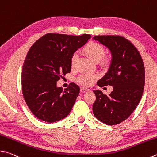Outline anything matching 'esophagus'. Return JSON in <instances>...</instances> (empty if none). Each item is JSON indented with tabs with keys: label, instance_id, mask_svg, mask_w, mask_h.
<instances>
[{
	"label": "esophagus",
	"instance_id": "1",
	"mask_svg": "<svg viewBox=\"0 0 157 157\" xmlns=\"http://www.w3.org/2000/svg\"><path fill=\"white\" fill-rule=\"evenodd\" d=\"M80 90L82 91H88V90H90L89 88H88L86 87H84V86H81L80 87Z\"/></svg>",
	"mask_w": 157,
	"mask_h": 157
}]
</instances>
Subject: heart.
<instances>
[{
    "label": "heart",
    "instance_id": "heart-1",
    "mask_svg": "<svg viewBox=\"0 0 157 157\" xmlns=\"http://www.w3.org/2000/svg\"><path fill=\"white\" fill-rule=\"evenodd\" d=\"M85 53L95 62H99L101 59V64L102 66H108L109 64V59L106 57L105 55V49L101 44L98 42L90 41L85 45L84 49ZM78 54L77 53H73L71 57V66L72 68H75L76 66L77 60H78ZM98 75L96 74H91L88 73H83L77 78V81L82 84L89 86L93 83V82L98 78Z\"/></svg>",
    "mask_w": 157,
    "mask_h": 157
}]
</instances>
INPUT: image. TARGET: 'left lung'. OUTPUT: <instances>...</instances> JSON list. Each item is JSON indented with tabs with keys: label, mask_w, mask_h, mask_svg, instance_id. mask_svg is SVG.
Returning <instances> with one entry per match:
<instances>
[{
	"label": "left lung",
	"mask_w": 157,
	"mask_h": 157,
	"mask_svg": "<svg viewBox=\"0 0 157 157\" xmlns=\"http://www.w3.org/2000/svg\"><path fill=\"white\" fill-rule=\"evenodd\" d=\"M93 39L107 47L112 54L108 71L97 84L113 86L109 95L93 90L96 96L93 114L102 123L114 126L129 117L141 100L145 85L144 62L137 49L123 36H96Z\"/></svg>",
	"instance_id": "8db88e82"
}]
</instances>
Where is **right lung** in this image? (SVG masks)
I'll return each instance as SVG.
<instances>
[{
    "instance_id": "add662e5",
    "label": "right lung",
    "mask_w": 157,
    "mask_h": 157,
    "mask_svg": "<svg viewBox=\"0 0 157 157\" xmlns=\"http://www.w3.org/2000/svg\"><path fill=\"white\" fill-rule=\"evenodd\" d=\"M91 38L49 33L31 47L22 71V90L31 112L42 121L53 123L69 115L79 93L74 83L64 90L57 87L70 73L71 57Z\"/></svg>"
}]
</instances>
